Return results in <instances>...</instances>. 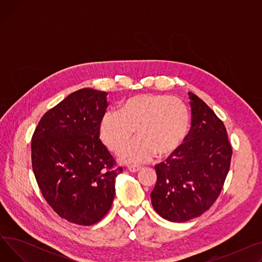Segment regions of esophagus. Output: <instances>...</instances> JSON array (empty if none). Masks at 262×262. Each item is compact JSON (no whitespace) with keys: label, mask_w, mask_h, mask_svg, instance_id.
Masks as SVG:
<instances>
[{"label":"esophagus","mask_w":262,"mask_h":262,"mask_svg":"<svg viewBox=\"0 0 262 262\" xmlns=\"http://www.w3.org/2000/svg\"><path fill=\"white\" fill-rule=\"evenodd\" d=\"M127 169L132 173H136V172H138L141 169V167H139V166H128Z\"/></svg>","instance_id":"obj_1"}]
</instances>
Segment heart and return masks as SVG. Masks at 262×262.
I'll return each instance as SVG.
<instances>
[{
	"mask_svg": "<svg viewBox=\"0 0 262 262\" xmlns=\"http://www.w3.org/2000/svg\"><path fill=\"white\" fill-rule=\"evenodd\" d=\"M189 128L186 104L161 94L134 95L120 105L119 112H106L99 125L102 141L113 152L125 146L136 129L138 138L120 153V159L127 163L172 154L185 141Z\"/></svg>",
	"mask_w": 262,
	"mask_h": 262,
	"instance_id": "heart-1",
	"label": "heart"
}]
</instances>
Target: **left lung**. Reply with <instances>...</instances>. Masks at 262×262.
<instances>
[{
    "mask_svg": "<svg viewBox=\"0 0 262 262\" xmlns=\"http://www.w3.org/2000/svg\"><path fill=\"white\" fill-rule=\"evenodd\" d=\"M191 129L185 143L156 164L150 193L155 211L171 222H186L208 210L221 193L232 149L223 122L199 96L189 92Z\"/></svg>",
    "mask_w": 262,
    "mask_h": 262,
    "instance_id": "1",
    "label": "left lung"
}]
</instances>
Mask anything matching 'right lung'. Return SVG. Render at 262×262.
<instances>
[{
    "mask_svg": "<svg viewBox=\"0 0 262 262\" xmlns=\"http://www.w3.org/2000/svg\"><path fill=\"white\" fill-rule=\"evenodd\" d=\"M107 93L82 88L41 118L32 139L38 186L59 216L78 225L104 217L116 194L115 160L99 138Z\"/></svg>",
    "mask_w": 262,
    "mask_h": 262,
    "instance_id": "1",
    "label": "right lung"
}]
</instances>
